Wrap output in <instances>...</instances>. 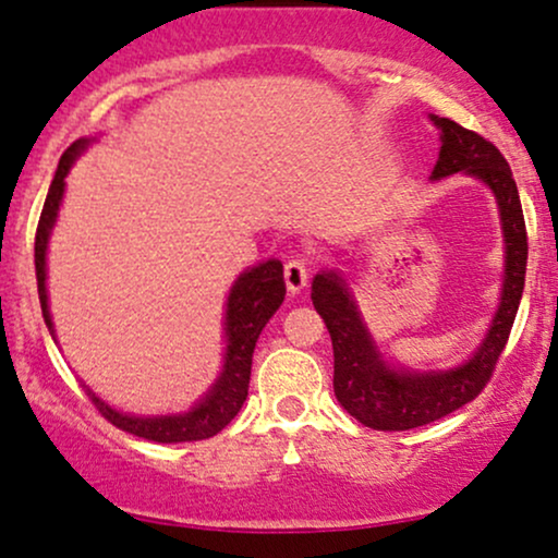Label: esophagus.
I'll return each mask as SVG.
<instances>
[{"instance_id":"34e87169","label":"esophagus","mask_w":558,"mask_h":558,"mask_svg":"<svg viewBox=\"0 0 558 558\" xmlns=\"http://www.w3.org/2000/svg\"><path fill=\"white\" fill-rule=\"evenodd\" d=\"M310 259L306 257H291L286 262L283 272H286V286L291 293H299L301 288L310 283Z\"/></svg>"}]
</instances>
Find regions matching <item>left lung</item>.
<instances>
[{
  "label": "left lung",
  "mask_w": 558,
  "mask_h": 558,
  "mask_svg": "<svg viewBox=\"0 0 558 558\" xmlns=\"http://www.w3.org/2000/svg\"><path fill=\"white\" fill-rule=\"evenodd\" d=\"M433 123L440 131V155L433 168V181L466 172L488 185L498 202L506 243L501 304L488 336L464 364L440 373H412L383 362L341 272H319L312 280V304L328 325L332 341V390L345 412L373 430H412L430 425L477 399L509 341L524 288L527 230L509 162L480 133L435 114Z\"/></svg>",
  "instance_id": "left-lung-1"
}]
</instances>
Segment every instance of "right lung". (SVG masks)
Wrapping results in <instances>:
<instances>
[{
  "label": "right lung",
  "instance_id": "add662e5",
  "mask_svg": "<svg viewBox=\"0 0 558 558\" xmlns=\"http://www.w3.org/2000/svg\"><path fill=\"white\" fill-rule=\"evenodd\" d=\"M88 146V138H78L70 144L65 155L57 165L54 181L49 185L47 202H44L41 217L36 228V280H38V301H41L44 323L54 336L52 315L47 304V243L52 233L57 213H60L62 194H65V178L78 155ZM286 299V280L283 265L278 259H267L257 267H248L239 275L228 296L226 310V364L222 373L215 380V386L207 390L202 401L191 412L168 414V417H136V414H123L105 403L94 390H88L94 407L107 422H112L120 430L138 435V438L155 440V444H189V440H207L228 425L235 414L241 412L243 401L248 396V380H252V354L262 328L270 323V317L278 312V306Z\"/></svg>",
  "mask_w": 558,
  "mask_h": 558
}]
</instances>
